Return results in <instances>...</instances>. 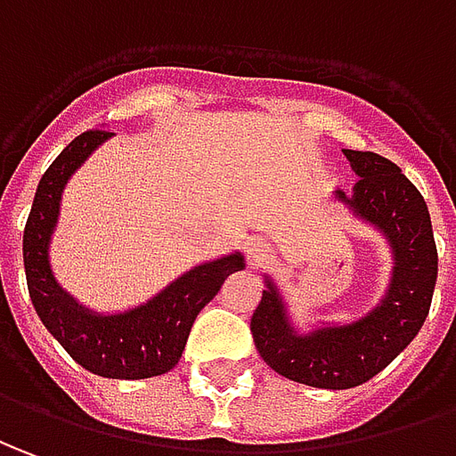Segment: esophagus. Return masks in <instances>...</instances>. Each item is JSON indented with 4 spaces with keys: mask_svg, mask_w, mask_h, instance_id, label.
<instances>
[{
    "mask_svg": "<svg viewBox=\"0 0 456 456\" xmlns=\"http://www.w3.org/2000/svg\"><path fill=\"white\" fill-rule=\"evenodd\" d=\"M270 246L263 240V238H253L246 246V258L250 265H260L263 260H268Z\"/></svg>",
    "mask_w": 456,
    "mask_h": 456,
    "instance_id": "34e87169",
    "label": "esophagus"
}]
</instances>
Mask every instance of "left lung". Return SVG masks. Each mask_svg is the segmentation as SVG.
<instances>
[{
	"mask_svg": "<svg viewBox=\"0 0 456 456\" xmlns=\"http://www.w3.org/2000/svg\"><path fill=\"white\" fill-rule=\"evenodd\" d=\"M345 156L360 181L353 196L335 191V198L390 240V290L365 318L300 335L288 322L278 288L265 281L268 290L250 318L253 342L265 365L322 390H350L390 365L425 325L437 282V246L422 193L400 166L379 153L345 149Z\"/></svg>",
	"mask_w": 456,
	"mask_h": 456,
	"instance_id": "8db88e82",
	"label": "left lung"
}]
</instances>
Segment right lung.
<instances>
[{
	"instance_id": "obj_1",
	"label": "right lung",
	"mask_w": 456,
	"mask_h": 456,
	"mask_svg": "<svg viewBox=\"0 0 456 456\" xmlns=\"http://www.w3.org/2000/svg\"><path fill=\"white\" fill-rule=\"evenodd\" d=\"M109 136L114 134L106 128L84 131L42 175L24 225L27 288L44 328L61 342L78 365L111 379L156 378L174 370L198 313L218 295L223 281L246 263L240 253H233L196 265L146 305L121 315H96L66 295L49 265V240L59 218L61 191L71 174L89 159L91 151Z\"/></svg>"
}]
</instances>
